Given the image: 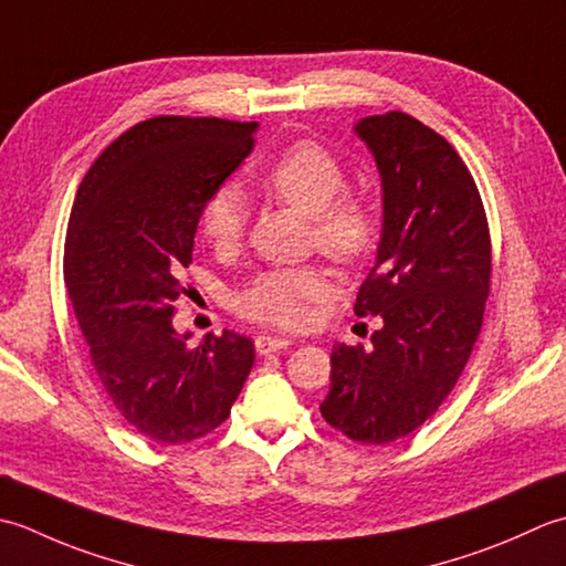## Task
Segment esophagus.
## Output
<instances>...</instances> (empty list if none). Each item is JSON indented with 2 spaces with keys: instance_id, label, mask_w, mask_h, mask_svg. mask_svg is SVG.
<instances>
[{
  "instance_id": "obj_1",
  "label": "esophagus",
  "mask_w": 566,
  "mask_h": 566,
  "mask_svg": "<svg viewBox=\"0 0 566 566\" xmlns=\"http://www.w3.org/2000/svg\"><path fill=\"white\" fill-rule=\"evenodd\" d=\"M287 344H291V342L283 339V337H271V334H261V337H256V352L261 356H266V354L285 349Z\"/></svg>"
}]
</instances>
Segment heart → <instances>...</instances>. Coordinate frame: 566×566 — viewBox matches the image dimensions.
Masks as SVG:
<instances>
[{"instance_id":"heart-1","label":"heart","mask_w":566,"mask_h":566,"mask_svg":"<svg viewBox=\"0 0 566 566\" xmlns=\"http://www.w3.org/2000/svg\"><path fill=\"white\" fill-rule=\"evenodd\" d=\"M263 188L275 200L310 217L313 241L339 263L359 261L374 247L376 214L361 195L347 192L342 160L315 142H297L273 158ZM247 202L234 182L217 186L200 207V232L217 249H232L244 234ZM329 295L319 266L269 269L259 273L234 300L241 317L273 329H303L313 305Z\"/></svg>"}]
</instances>
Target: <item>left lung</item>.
Wrapping results in <instances>:
<instances>
[{
  "label": "left lung",
  "mask_w": 566,
  "mask_h": 566,
  "mask_svg": "<svg viewBox=\"0 0 566 566\" xmlns=\"http://www.w3.org/2000/svg\"><path fill=\"white\" fill-rule=\"evenodd\" d=\"M384 186V234L354 313L378 315L371 349L334 344L319 412L354 442L418 430L452 394L479 339L491 234L474 178L444 136L406 112L354 126Z\"/></svg>",
  "instance_id": "8db88e82"
}]
</instances>
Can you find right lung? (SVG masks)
<instances>
[{
	"label": "right lung",
	"mask_w": 566,
	"mask_h": 566,
	"mask_svg": "<svg viewBox=\"0 0 566 566\" xmlns=\"http://www.w3.org/2000/svg\"><path fill=\"white\" fill-rule=\"evenodd\" d=\"M256 122L154 117L112 142L80 182L63 275L90 361L124 422L160 444L210 434L253 366L237 332L190 347L172 329L200 207L251 148Z\"/></svg>",
	"instance_id": "obj_1"
}]
</instances>
